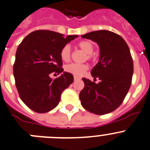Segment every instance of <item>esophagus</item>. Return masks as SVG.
<instances>
[{"mask_svg":"<svg viewBox=\"0 0 150 150\" xmlns=\"http://www.w3.org/2000/svg\"><path fill=\"white\" fill-rule=\"evenodd\" d=\"M80 79V77H78L76 76H74V80H79Z\"/></svg>","mask_w":150,"mask_h":150,"instance_id":"obj_1","label":"esophagus"}]
</instances>
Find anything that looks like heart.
Listing matches in <instances>:
<instances>
[{"label":"heart","instance_id":"obj_1","mask_svg":"<svg viewBox=\"0 0 150 150\" xmlns=\"http://www.w3.org/2000/svg\"><path fill=\"white\" fill-rule=\"evenodd\" d=\"M78 47L85 53H86V57L88 59H91L93 58L92 53L94 50V45L91 41L90 40H83L81 41L78 43ZM71 47L69 45H65L62 47L60 51L61 59L65 62H67L71 58ZM67 72L72 74L75 76H82V74L88 69V66L85 64H76L71 63L67 65L65 68Z\"/></svg>","mask_w":150,"mask_h":150}]
</instances>
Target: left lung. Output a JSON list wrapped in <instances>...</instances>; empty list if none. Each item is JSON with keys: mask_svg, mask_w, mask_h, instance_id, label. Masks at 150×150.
Masks as SVG:
<instances>
[{"mask_svg": "<svg viewBox=\"0 0 150 150\" xmlns=\"http://www.w3.org/2000/svg\"><path fill=\"white\" fill-rule=\"evenodd\" d=\"M82 38L99 45V62L91 74L100 82L82 78L85 87L79 93L81 104L94 114L110 113L122 105L130 88L133 62L129 48L122 37L108 30L92 31Z\"/></svg>", "mask_w": 150, "mask_h": 150, "instance_id": "8db88e82", "label": "left lung"}]
</instances>
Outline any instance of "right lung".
Returning a JSON list of instances; mask_svg holds the SVG:
<instances>
[{
    "label": "right lung",
    "mask_w": 150,
    "mask_h": 150,
    "mask_svg": "<svg viewBox=\"0 0 150 150\" xmlns=\"http://www.w3.org/2000/svg\"><path fill=\"white\" fill-rule=\"evenodd\" d=\"M77 37L38 30L27 35L18 46L13 67L15 85L21 100L35 112L44 113L56 108L62 91L74 82L70 73L63 72L54 79L50 74L64 71L61 49Z\"/></svg>",
    "instance_id": "obj_1"
}]
</instances>
